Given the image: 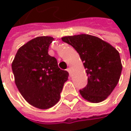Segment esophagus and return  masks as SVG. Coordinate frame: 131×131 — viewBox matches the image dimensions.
Returning a JSON list of instances; mask_svg holds the SVG:
<instances>
[{"instance_id":"1","label":"esophagus","mask_w":131,"mask_h":131,"mask_svg":"<svg viewBox=\"0 0 131 131\" xmlns=\"http://www.w3.org/2000/svg\"><path fill=\"white\" fill-rule=\"evenodd\" d=\"M67 71H68V73H69L70 74L71 73V68H68L67 69Z\"/></svg>"}]
</instances>
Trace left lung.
Masks as SVG:
<instances>
[{"label":"left lung","mask_w":131,"mask_h":131,"mask_svg":"<svg viewBox=\"0 0 131 131\" xmlns=\"http://www.w3.org/2000/svg\"><path fill=\"white\" fill-rule=\"evenodd\" d=\"M61 39L79 54L87 73L88 84L79 91L81 96L92 103L106 100L120 80L123 66L119 52L93 35L81 34Z\"/></svg>","instance_id":"1"}]
</instances>
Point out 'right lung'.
Instances as JSON below:
<instances>
[{
    "instance_id": "1",
    "label": "right lung",
    "mask_w": 131,
    "mask_h": 131,
    "mask_svg": "<svg viewBox=\"0 0 131 131\" xmlns=\"http://www.w3.org/2000/svg\"><path fill=\"white\" fill-rule=\"evenodd\" d=\"M54 38L37 37L20 47L12 62L14 81L18 91L33 107L46 110L60 100L68 72L61 70L57 60L48 54Z\"/></svg>"
}]
</instances>
